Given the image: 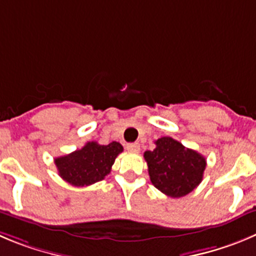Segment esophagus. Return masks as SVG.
<instances>
[{"mask_svg":"<svg viewBox=\"0 0 256 256\" xmlns=\"http://www.w3.org/2000/svg\"><path fill=\"white\" fill-rule=\"evenodd\" d=\"M126 148H128V152H140V145L138 144V142H131V144H128L126 145Z\"/></svg>","mask_w":256,"mask_h":256,"instance_id":"34e87169","label":"esophagus"}]
</instances>
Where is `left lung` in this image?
Returning <instances> with one entry per match:
<instances>
[{
	"label": "left lung",
	"mask_w": 256,
	"mask_h": 256,
	"mask_svg": "<svg viewBox=\"0 0 256 256\" xmlns=\"http://www.w3.org/2000/svg\"><path fill=\"white\" fill-rule=\"evenodd\" d=\"M155 145L152 152H144L154 187L173 198L183 197L197 188L206 169L204 155L169 136L158 139Z\"/></svg>",
	"instance_id": "8db88e82"
}]
</instances>
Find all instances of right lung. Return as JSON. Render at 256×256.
I'll use <instances>...</instances> for the list:
<instances>
[{"mask_svg": "<svg viewBox=\"0 0 256 256\" xmlns=\"http://www.w3.org/2000/svg\"><path fill=\"white\" fill-rule=\"evenodd\" d=\"M120 142L100 145L90 142L80 150L56 158L54 163L62 178L74 187H84L100 182L111 172L117 155L122 152Z\"/></svg>", "mask_w": 256, "mask_h": 256, "instance_id": "add662e5", "label": "right lung"}]
</instances>
